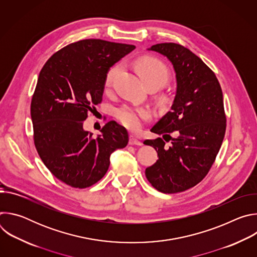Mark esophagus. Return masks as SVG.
<instances>
[{
  "label": "esophagus",
  "mask_w": 257,
  "mask_h": 257,
  "mask_svg": "<svg viewBox=\"0 0 257 257\" xmlns=\"http://www.w3.org/2000/svg\"><path fill=\"white\" fill-rule=\"evenodd\" d=\"M129 144L130 145H142V142L140 140H138L137 138H135L134 136H130L129 137Z\"/></svg>",
  "instance_id": "34e87169"
}]
</instances>
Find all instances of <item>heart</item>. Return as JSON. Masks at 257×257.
I'll use <instances>...</instances> for the list:
<instances>
[{
    "label": "heart",
    "mask_w": 257,
    "mask_h": 257,
    "mask_svg": "<svg viewBox=\"0 0 257 257\" xmlns=\"http://www.w3.org/2000/svg\"><path fill=\"white\" fill-rule=\"evenodd\" d=\"M136 70L146 86L156 85L158 88L166 85L171 78L168 67L156 58H142L136 62ZM122 69L120 64L114 65L108 69L104 79L105 87H109L119 75ZM154 111L149 106H134L124 104L116 111L117 120L129 131H138L144 122L152 120Z\"/></svg>",
    "instance_id": "1"
}]
</instances>
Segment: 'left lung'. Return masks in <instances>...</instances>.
Here are the masks:
<instances>
[{
    "mask_svg": "<svg viewBox=\"0 0 257 257\" xmlns=\"http://www.w3.org/2000/svg\"><path fill=\"white\" fill-rule=\"evenodd\" d=\"M149 50L171 61L177 91L171 111L151 130L170 144L161 137L143 142L159 157L145 176L160 192L178 193L202 181L221 149L227 126L223 91L212 70L187 48L165 43Z\"/></svg>",
    "mask_w": 257,
    "mask_h": 257,
    "instance_id": "obj_1",
    "label": "left lung"
}]
</instances>
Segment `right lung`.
I'll use <instances>...</instances> for the list:
<instances>
[{
  "label": "right lung",
  "instance_id": "obj_1",
  "mask_svg": "<svg viewBox=\"0 0 257 257\" xmlns=\"http://www.w3.org/2000/svg\"><path fill=\"white\" fill-rule=\"evenodd\" d=\"M134 49L83 40L55 53L40 72L30 105L34 145L51 173L71 187L95 184L106 173L112 153L128 144L127 130L115 121L96 138L83 124L102 100L109 67Z\"/></svg>",
  "mask_w": 257,
  "mask_h": 257
}]
</instances>
